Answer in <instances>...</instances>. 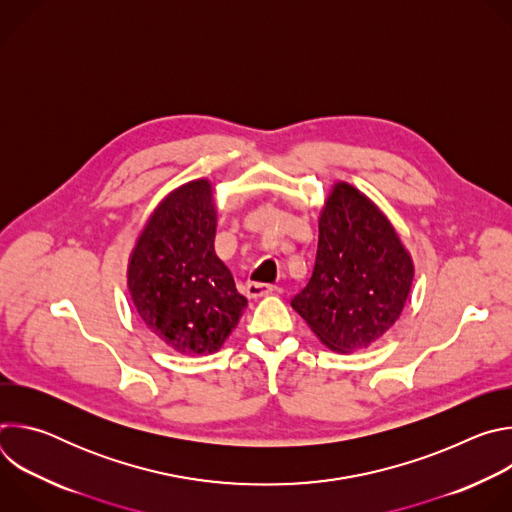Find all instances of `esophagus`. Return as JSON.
Here are the masks:
<instances>
[{
  "label": "esophagus",
  "instance_id": "esophagus-1",
  "mask_svg": "<svg viewBox=\"0 0 512 512\" xmlns=\"http://www.w3.org/2000/svg\"><path fill=\"white\" fill-rule=\"evenodd\" d=\"M277 287L275 285H271V283H257V281H249L247 285H245V294L249 296V298H261V296H269V294H273Z\"/></svg>",
  "mask_w": 512,
  "mask_h": 512
}]
</instances>
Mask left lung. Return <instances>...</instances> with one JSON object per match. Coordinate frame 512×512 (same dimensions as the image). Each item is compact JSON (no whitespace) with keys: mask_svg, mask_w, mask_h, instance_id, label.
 <instances>
[{"mask_svg":"<svg viewBox=\"0 0 512 512\" xmlns=\"http://www.w3.org/2000/svg\"><path fill=\"white\" fill-rule=\"evenodd\" d=\"M312 277L291 300L332 350L352 352L379 340L399 318L413 263L383 212L338 182L320 214Z\"/></svg>","mask_w":512,"mask_h":512,"instance_id":"left-lung-1","label":"left lung"}]
</instances>
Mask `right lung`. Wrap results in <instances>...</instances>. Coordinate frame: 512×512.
Segmentation results:
<instances>
[{
    "label": "right lung",
    "mask_w": 512,
    "mask_h": 512,
    "mask_svg": "<svg viewBox=\"0 0 512 512\" xmlns=\"http://www.w3.org/2000/svg\"><path fill=\"white\" fill-rule=\"evenodd\" d=\"M216 208L208 180L174 190L131 253L127 285L139 318L182 354H212L237 326L247 298L214 253Z\"/></svg>",
    "instance_id": "add662e5"
}]
</instances>
